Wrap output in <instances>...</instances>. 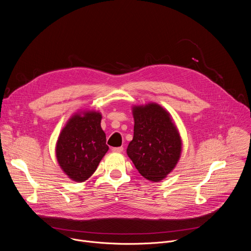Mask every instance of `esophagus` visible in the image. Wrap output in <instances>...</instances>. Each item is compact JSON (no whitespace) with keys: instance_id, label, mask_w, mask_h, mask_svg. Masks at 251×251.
<instances>
[{"instance_id":"34e87169","label":"esophagus","mask_w":251,"mask_h":251,"mask_svg":"<svg viewBox=\"0 0 251 251\" xmlns=\"http://www.w3.org/2000/svg\"><path fill=\"white\" fill-rule=\"evenodd\" d=\"M123 150H124L123 147H114V148H112V151L116 152V153H121V152H123Z\"/></svg>"}]
</instances>
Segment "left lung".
<instances>
[{
  "label": "left lung",
  "mask_w": 251,
  "mask_h": 251,
  "mask_svg": "<svg viewBox=\"0 0 251 251\" xmlns=\"http://www.w3.org/2000/svg\"><path fill=\"white\" fill-rule=\"evenodd\" d=\"M134 136L127 155L138 172L160 182L180 160L182 140L170 113L157 103L133 107Z\"/></svg>",
  "instance_id": "obj_1"
}]
</instances>
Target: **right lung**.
Listing matches in <instances>:
<instances>
[{"label": "right lung", "instance_id": "add662e5", "mask_svg": "<svg viewBox=\"0 0 251 251\" xmlns=\"http://www.w3.org/2000/svg\"><path fill=\"white\" fill-rule=\"evenodd\" d=\"M101 118L96 111L75 113L59 134L56 159L64 174L75 182L89 178L109 149L100 125Z\"/></svg>", "mask_w": 251, "mask_h": 251}]
</instances>
